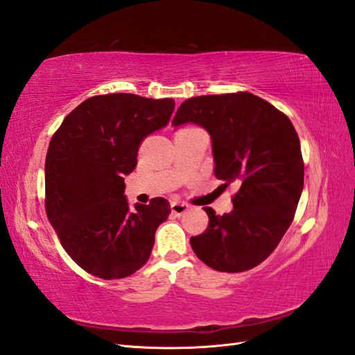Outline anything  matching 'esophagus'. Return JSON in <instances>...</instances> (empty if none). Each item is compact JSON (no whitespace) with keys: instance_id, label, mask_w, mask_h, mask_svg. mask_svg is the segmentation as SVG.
Wrapping results in <instances>:
<instances>
[{"instance_id":"34e87169","label":"esophagus","mask_w":355,"mask_h":355,"mask_svg":"<svg viewBox=\"0 0 355 355\" xmlns=\"http://www.w3.org/2000/svg\"><path fill=\"white\" fill-rule=\"evenodd\" d=\"M171 211H173L176 216H182V214H184L187 210H188V206L187 204H184V202H171Z\"/></svg>"}]
</instances>
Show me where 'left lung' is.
<instances>
[{"label": "left lung", "mask_w": 355, "mask_h": 355, "mask_svg": "<svg viewBox=\"0 0 355 355\" xmlns=\"http://www.w3.org/2000/svg\"><path fill=\"white\" fill-rule=\"evenodd\" d=\"M194 123L211 136L214 176L234 184L231 213L204 207L209 227L191 247L220 272H243L270 256L293 222L304 189L299 136L288 116L247 92L197 96L179 106L173 125Z\"/></svg>", "instance_id": "1"}]
</instances>
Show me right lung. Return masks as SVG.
Masks as SVG:
<instances>
[{
	"label": "right lung",
	"instance_id": "add662e5",
	"mask_svg": "<svg viewBox=\"0 0 355 355\" xmlns=\"http://www.w3.org/2000/svg\"><path fill=\"white\" fill-rule=\"evenodd\" d=\"M173 99L132 93L89 98L53 135L46 157V213L60 244L85 272L103 280L135 274L148 262L170 204L155 197L130 210L124 176L144 139L164 127Z\"/></svg>",
	"mask_w": 355,
	"mask_h": 355
}]
</instances>
